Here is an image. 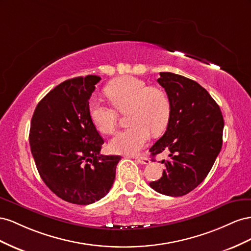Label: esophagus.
<instances>
[{"label": "esophagus", "mask_w": 251, "mask_h": 251, "mask_svg": "<svg viewBox=\"0 0 251 251\" xmlns=\"http://www.w3.org/2000/svg\"><path fill=\"white\" fill-rule=\"evenodd\" d=\"M135 160H137L140 164H143V165H146V164L150 163L149 159H148L147 156H145V155H141V156L135 157Z\"/></svg>", "instance_id": "34e87169"}]
</instances>
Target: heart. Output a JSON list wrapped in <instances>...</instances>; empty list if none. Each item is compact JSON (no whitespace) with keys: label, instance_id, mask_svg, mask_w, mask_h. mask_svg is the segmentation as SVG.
Here are the masks:
<instances>
[{"label":"heart","instance_id":"heart-1","mask_svg":"<svg viewBox=\"0 0 251 251\" xmlns=\"http://www.w3.org/2000/svg\"><path fill=\"white\" fill-rule=\"evenodd\" d=\"M105 94L114 109L99 99H92L88 107L90 120L97 129L104 134L116 131L118 111L122 113L129 111L128 123L132 125L111 139L108 145L111 152L137 153L145 146L150 132L157 135L165 129L170 103L162 88L148 86L141 78L127 75L110 82L105 87Z\"/></svg>","mask_w":251,"mask_h":251}]
</instances>
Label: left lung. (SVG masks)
I'll return each mask as SVG.
<instances>
[{"instance_id":"1","label":"left lung","mask_w":251,"mask_h":251,"mask_svg":"<svg viewBox=\"0 0 251 251\" xmlns=\"http://www.w3.org/2000/svg\"><path fill=\"white\" fill-rule=\"evenodd\" d=\"M170 114L165 133L149 149L152 155L169 153L166 169L150 187L162 195L181 197L201 184L209 174L223 143L224 120L219 105L205 88L188 77L160 73Z\"/></svg>"}]
</instances>
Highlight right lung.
<instances>
[{"instance_id": "1", "label": "right lung", "mask_w": 251, "mask_h": 251, "mask_svg": "<svg viewBox=\"0 0 251 251\" xmlns=\"http://www.w3.org/2000/svg\"><path fill=\"white\" fill-rule=\"evenodd\" d=\"M98 75L70 78L43 98L30 124L29 144L42 180L62 200L88 205L109 192L120 155L100 154L103 138L89 117Z\"/></svg>"}]
</instances>
